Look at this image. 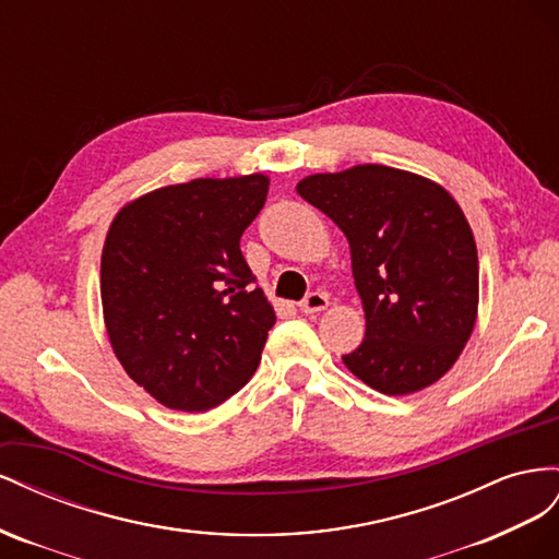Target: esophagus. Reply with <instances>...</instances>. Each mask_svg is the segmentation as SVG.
<instances>
[{
    "label": "esophagus",
    "instance_id": "34e87169",
    "mask_svg": "<svg viewBox=\"0 0 559 559\" xmlns=\"http://www.w3.org/2000/svg\"><path fill=\"white\" fill-rule=\"evenodd\" d=\"M328 305H330L328 295L316 290V293H309L305 299L299 301V309L305 311V313H318V311H323Z\"/></svg>",
    "mask_w": 559,
    "mask_h": 559
}]
</instances>
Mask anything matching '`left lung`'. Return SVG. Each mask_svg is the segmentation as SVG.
<instances>
[{"instance_id":"obj_1","label":"left lung","mask_w":559,"mask_h":559,"mask_svg":"<svg viewBox=\"0 0 559 559\" xmlns=\"http://www.w3.org/2000/svg\"><path fill=\"white\" fill-rule=\"evenodd\" d=\"M297 191L350 246L368 330L342 356L346 368L386 395L433 384L477 316V250L456 201L436 182L379 164L318 173Z\"/></svg>"}]
</instances>
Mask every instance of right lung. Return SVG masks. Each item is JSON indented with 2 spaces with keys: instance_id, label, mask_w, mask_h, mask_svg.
<instances>
[{
  "instance_id": "obj_1",
  "label": "right lung",
  "mask_w": 559,
  "mask_h": 559,
  "mask_svg": "<svg viewBox=\"0 0 559 559\" xmlns=\"http://www.w3.org/2000/svg\"><path fill=\"white\" fill-rule=\"evenodd\" d=\"M269 180L246 175L156 189L107 234L100 297L111 348L158 403L205 412L241 391L276 316L241 241Z\"/></svg>"
}]
</instances>
